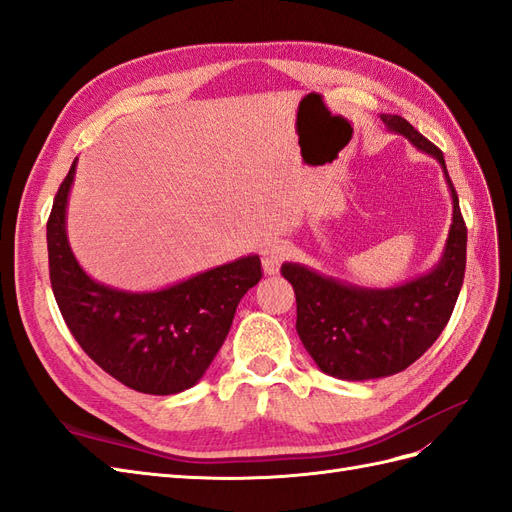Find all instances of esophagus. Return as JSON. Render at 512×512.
Here are the masks:
<instances>
[{"label":"esophagus","instance_id":"esophagus-1","mask_svg":"<svg viewBox=\"0 0 512 512\" xmlns=\"http://www.w3.org/2000/svg\"><path fill=\"white\" fill-rule=\"evenodd\" d=\"M288 256H290V245L286 241H273L265 247V250H262V269H265L267 275H275Z\"/></svg>","mask_w":512,"mask_h":512}]
</instances>
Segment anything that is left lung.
Wrapping results in <instances>:
<instances>
[{
	"label": "left lung",
	"instance_id": "8db88e82",
	"mask_svg": "<svg viewBox=\"0 0 512 512\" xmlns=\"http://www.w3.org/2000/svg\"><path fill=\"white\" fill-rule=\"evenodd\" d=\"M389 132L438 160L453 198V224L442 258L429 273L393 288H365L284 262L282 275L297 297V333L314 363L339 380L399 374L427 352L453 314L466 271L468 230L442 151L399 115H380Z\"/></svg>",
	"mask_w": 512,
	"mask_h": 512
}]
</instances>
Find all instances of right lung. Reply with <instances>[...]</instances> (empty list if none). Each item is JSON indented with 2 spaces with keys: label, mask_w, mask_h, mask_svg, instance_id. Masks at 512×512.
<instances>
[{
  "label": "right lung",
  "mask_w": 512,
  "mask_h": 512,
  "mask_svg": "<svg viewBox=\"0 0 512 512\" xmlns=\"http://www.w3.org/2000/svg\"><path fill=\"white\" fill-rule=\"evenodd\" d=\"M74 173L76 160L46 224L51 286L70 333L91 361L138 393L190 389L222 348L243 294L260 282V258L243 256L160 290L100 284L79 265L68 241Z\"/></svg>",
  "instance_id": "add662e5"
}]
</instances>
